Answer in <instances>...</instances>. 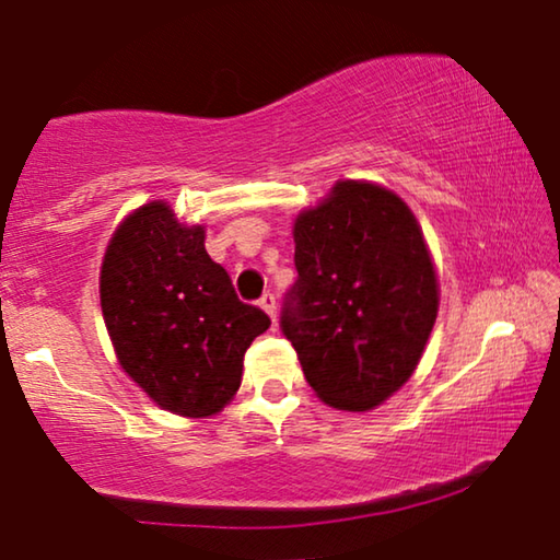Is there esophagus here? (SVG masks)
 Here are the masks:
<instances>
[{
    "label": "esophagus",
    "mask_w": 560,
    "mask_h": 560,
    "mask_svg": "<svg viewBox=\"0 0 560 560\" xmlns=\"http://www.w3.org/2000/svg\"><path fill=\"white\" fill-rule=\"evenodd\" d=\"M259 308H262L272 320L278 318V308H275V295L272 293H265L262 298H259Z\"/></svg>",
    "instance_id": "34e87169"
}]
</instances>
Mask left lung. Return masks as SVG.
Wrapping results in <instances>:
<instances>
[{"instance_id": "8db88e82", "label": "left lung", "mask_w": 560, "mask_h": 560, "mask_svg": "<svg viewBox=\"0 0 560 560\" xmlns=\"http://www.w3.org/2000/svg\"><path fill=\"white\" fill-rule=\"evenodd\" d=\"M298 280L282 308L308 385L336 410L377 408L412 377L439 316V275L408 203L339 180L293 224Z\"/></svg>"}]
</instances>
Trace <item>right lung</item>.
<instances>
[{
	"mask_svg": "<svg viewBox=\"0 0 560 560\" xmlns=\"http://www.w3.org/2000/svg\"><path fill=\"white\" fill-rule=\"evenodd\" d=\"M203 242L206 226L180 224L165 201H150L112 234L98 278L121 370L183 418L226 408L242 385L244 351L270 328L265 311L236 298Z\"/></svg>",
	"mask_w": 560,
	"mask_h": 560,
	"instance_id": "obj_1",
	"label": "right lung"
}]
</instances>
